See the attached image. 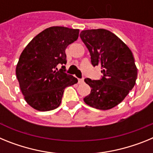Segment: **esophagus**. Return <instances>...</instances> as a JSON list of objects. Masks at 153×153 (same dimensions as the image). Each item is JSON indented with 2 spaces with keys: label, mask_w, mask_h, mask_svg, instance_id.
Returning <instances> with one entry per match:
<instances>
[{
  "label": "esophagus",
  "mask_w": 153,
  "mask_h": 153,
  "mask_svg": "<svg viewBox=\"0 0 153 153\" xmlns=\"http://www.w3.org/2000/svg\"><path fill=\"white\" fill-rule=\"evenodd\" d=\"M83 78H81V79H78V83H83Z\"/></svg>",
  "instance_id": "esophagus-1"
}]
</instances>
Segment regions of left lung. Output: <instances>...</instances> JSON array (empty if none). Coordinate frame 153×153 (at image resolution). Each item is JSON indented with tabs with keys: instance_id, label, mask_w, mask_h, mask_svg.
I'll return each instance as SVG.
<instances>
[{
	"instance_id": "obj_1",
	"label": "left lung",
	"mask_w": 153,
	"mask_h": 153,
	"mask_svg": "<svg viewBox=\"0 0 153 153\" xmlns=\"http://www.w3.org/2000/svg\"><path fill=\"white\" fill-rule=\"evenodd\" d=\"M79 36L90 51L92 65H99L102 74L98 80L84 79L91 88L84 102L96 109H112L123 100L136 83L137 69L132 52L107 30H86Z\"/></svg>"
}]
</instances>
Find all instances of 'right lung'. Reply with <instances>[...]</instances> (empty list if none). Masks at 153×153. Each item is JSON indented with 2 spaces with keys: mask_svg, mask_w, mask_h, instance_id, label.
Returning a JSON list of instances; mask_svg holds the SVG:
<instances>
[{
  "mask_svg": "<svg viewBox=\"0 0 153 153\" xmlns=\"http://www.w3.org/2000/svg\"><path fill=\"white\" fill-rule=\"evenodd\" d=\"M79 30L51 27L33 37L21 53L16 75L26 102L39 111L60 106L66 87L78 82L66 73L65 50L77 40ZM61 64L58 71L57 65Z\"/></svg>",
  "mask_w": 153,
  "mask_h": 153,
  "instance_id": "right-lung-1",
  "label": "right lung"
}]
</instances>
